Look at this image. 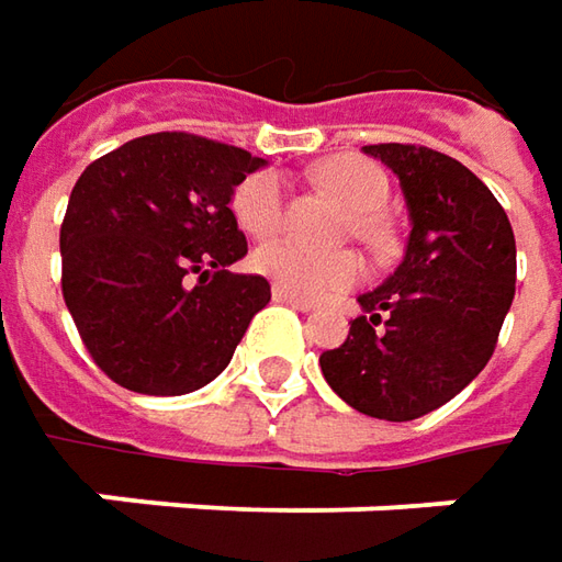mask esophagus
I'll return each mask as SVG.
<instances>
[{
	"label": "esophagus",
	"mask_w": 562,
	"mask_h": 562,
	"mask_svg": "<svg viewBox=\"0 0 562 562\" xmlns=\"http://www.w3.org/2000/svg\"><path fill=\"white\" fill-rule=\"evenodd\" d=\"M271 296L278 300V303H288V306H293V310H300V313H310V310H315L313 300H303V296H293L291 291H284V288H271Z\"/></svg>",
	"instance_id": "esophagus-1"
}]
</instances>
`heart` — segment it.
Instances as JSON below:
<instances>
[{
	"label": "heart",
	"instance_id": "b5f03b06",
	"mask_svg": "<svg viewBox=\"0 0 562 562\" xmlns=\"http://www.w3.org/2000/svg\"><path fill=\"white\" fill-rule=\"evenodd\" d=\"M318 181L357 215L359 234L366 237L375 234L372 218L384 209L387 193H391V181L375 162L362 156H350V153L331 156L328 162L318 165ZM231 212L240 231H247L249 237H271L281 227V215H284L281 175L266 168L244 178L231 196ZM252 269L262 271L278 288L303 300H318L325 293L344 291L357 284L366 271L357 252H315L293 240L262 244L252 252Z\"/></svg>",
	"mask_w": 562,
	"mask_h": 562
}]
</instances>
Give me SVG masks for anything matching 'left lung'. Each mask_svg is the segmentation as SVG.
<instances>
[{
	"instance_id": "obj_1",
	"label": "left lung",
	"mask_w": 562,
	"mask_h": 562,
	"mask_svg": "<svg viewBox=\"0 0 562 562\" xmlns=\"http://www.w3.org/2000/svg\"><path fill=\"white\" fill-rule=\"evenodd\" d=\"M400 178L409 240L394 274L359 293L350 335L318 357L337 397L409 422L453 400L487 366L516 293L504 205L463 162L413 143L362 146Z\"/></svg>"
}]
</instances>
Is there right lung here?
<instances>
[{
	"instance_id": "obj_1",
	"label": "right lung",
	"mask_w": 562,
	"mask_h": 562,
	"mask_svg": "<svg viewBox=\"0 0 562 562\" xmlns=\"http://www.w3.org/2000/svg\"><path fill=\"white\" fill-rule=\"evenodd\" d=\"M262 165L247 149L162 131L83 168L58 234L61 296L115 384L178 397L225 372L271 300L266 278L231 271L247 256L231 196Z\"/></svg>"
}]
</instances>
